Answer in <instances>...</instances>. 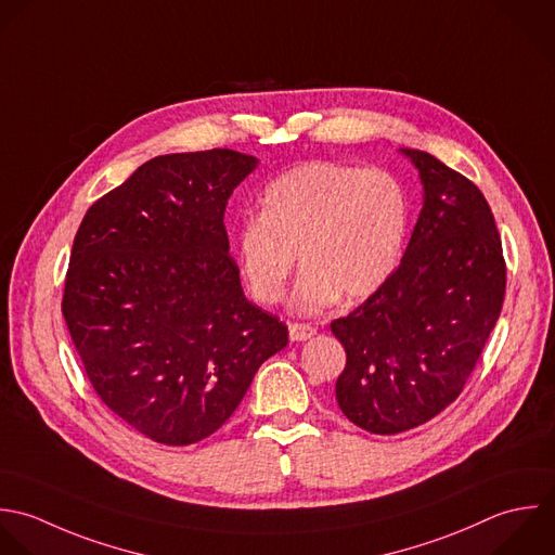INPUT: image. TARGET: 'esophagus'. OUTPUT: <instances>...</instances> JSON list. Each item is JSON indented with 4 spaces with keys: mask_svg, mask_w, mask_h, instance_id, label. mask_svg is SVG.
<instances>
[{
    "mask_svg": "<svg viewBox=\"0 0 555 555\" xmlns=\"http://www.w3.org/2000/svg\"><path fill=\"white\" fill-rule=\"evenodd\" d=\"M313 335H315V328L311 324H298V322L289 324V339L292 341H307Z\"/></svg>",
    "mask_w": 555,
    "mask_h": 555,
    "instance_id": "obj_1",
    "label": "esophagus"
}]
</instances>
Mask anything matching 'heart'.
<instances>
[{
	"instance_id": "obj_1",
	"label": "heart",
	"mask_w": 555,
	"mask_h": 555,
	"mask_svg": "<svg viewBox=\"0 0 555 555\" xmlns=\"http://www.w3.org/2000/svg\"><path fill=\"white\" fill-rule=\"evenodd\" d=\"M406 222V194L389 172L309 162L266 188L259 218L237 229V259L250 294L276 305L298 253L305 272L294 307L315 313L339 294L359 302L380 289L398 266Z\"/></svg>"
}]
</instances>
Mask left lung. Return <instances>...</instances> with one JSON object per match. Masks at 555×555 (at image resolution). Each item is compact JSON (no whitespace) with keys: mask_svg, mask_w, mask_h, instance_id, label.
Instances as JSON below:
<instances>
[{"mask_svg":"<svg viewBox=\"0 0 555 555\" xmlns=\"http://www.w3.org/2000/svg\"><path fill=\"white\" fill-rule=\"evenodd\" d=\"M424 207L400 266L363 305L333 320L346 348L341 413L372 435L417 428L450 406L500 320L506 261L480 188L426 151Z\"/></svg>","mask_w":555,"mask_h":555,"instance_id":"8db88e82","label":"left lung"}]
</instances>
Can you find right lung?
<instances>
[{"mask_svg": "<svg viewBox=\"0 0 555 555\" xmlns=\"http://www.w3.org/2000/svg\"><path fill=\"white\" fill-rule=\"evenodd\" d=\"M257 157L159 155L86 211L62 315L86 376L125 424L162 446L214 435L287 326L248 302L224 209Z\"/></svg>", "mask_w": 555, "mask_h": 555, "instance_id": "add662e5", "label": "right lung"}]
</instances>
